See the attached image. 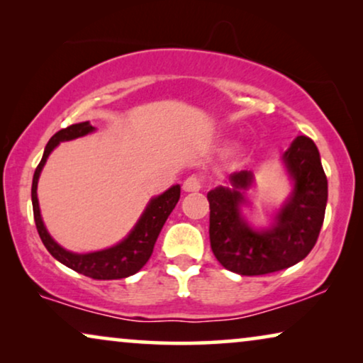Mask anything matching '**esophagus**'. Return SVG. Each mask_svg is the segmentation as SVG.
Returning <instances> with one entry per match:
<instances>
[{
	"mask_svg": "<svg viewBox=\"0 0 363 363\" xmlns=\"http://www.w3.org/2000/svg\"><path fill=\"white\" fill-rule=\"evenodd\" d=\"M201 186H203L201 178L196 175H190L185 182H183V190L185 191H200Z\"/></svg>",
	"mask_w": 363,
	"mask_h": 363,
	"instance_id": "esophagus-1",
	"label": "esophagus"
}]
</instances>
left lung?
<instances>
[{"mask_svg": "<svg viewBox=\"0 0 363 363\" xmlns=\"http://www.w3.org/2000/svg\"><path fill=\"white\" fill-rule=\"evenodd\" d=\"M294 183L269 230H252L241 215L245 193L252 185L251 172L230 177V186L208 193L210 242L223 267L241 276H261L291 267L314 247L324 223L327 177L315 143L299 135L282 155Z\"/></svg>", "mask_w": 363, "mask_h": 363, "instance_id": "obj_1", "label": "left lung"}]
</instances>
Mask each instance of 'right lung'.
<instances>
[{"label": "right lung", "instance_id": "obj_1", "mask_svg": "<svg viewBox=\"0 0 363 363\" xmlns=\"http://www.w3.org/2000/svg\"><path fill=\"white\" fill-rule=\"evenodd\" d=\"M91 132H94V127L89 122L74 123V125H69L62 128V130H59L57 133H54L51 140L48 142L46 148H44V155L33 177L31 200L34 221H36V228L43 245L64 266L71 267L72 271L79 272V274L92 277V279H122V277L135 274L150 259L157 238L160 235L167 218L170 216L173 208H175L178 200H180V185L168 188L160 196L152 198L135 228L118 245L108 247V250L87 252V255H77V252L66 251L52 240L46 230V226H44L38 203V180L48 157L51 155V152L59 143L74 140V138L84 137Z\"/></svg>", "mask_w": 363, "mask_h": 363}]
</instances>
